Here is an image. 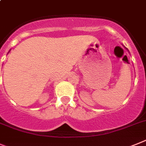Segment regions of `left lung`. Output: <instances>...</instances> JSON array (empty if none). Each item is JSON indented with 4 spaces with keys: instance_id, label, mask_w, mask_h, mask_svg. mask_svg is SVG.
I'll list each match as a JSON object with an SVG mask.
<instances>
[{
    "instance_id": "obj_1",
    "label": "left lung",
    "mask_w": 146,
    "mask_h": 146,
    "mask_svg": "<svg viewBox=\"0 0 146 146\" xmlns=\"http://www.w3.org/2000/svg\"><path fill=\"white\" fill-rule=\"evenodd\" d=\"M126 49H127V48H126ZM127 50H128V49H127Z\"/></svg>"
}]
</instances>
